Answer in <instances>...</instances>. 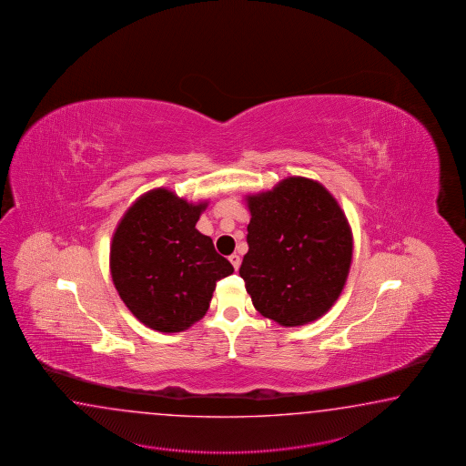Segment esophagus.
<instances>
[{
    "mask_svg": "<svg viewBox=\"0 0 466 466\" xmlns=\"http://www.w3.org/2000/svg\"><path fill=\"white\" fill-rule=\"evenodd\" d=\"M228 260H230V264L234 266V269L238 270V266H240V258H238V254H232V256H228Z\"/></svg>",
    "mask_w": 466,
    "mask_h": 466,
    "instance_id": "34e87169",
    "label": "esophagus"
}]
</instances>
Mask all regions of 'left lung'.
<instances>
[{
    "label": "left lung",
    "instance_id": "left-lung-1",
    "mask_svg": "<svg viewBox=\"0 0 466 466\" xmlns=\"http://www.w3.org/2000/svg\"><path fill=\"white\" fill-rule=\"evenodd\" d=\"M248 254L238 269L254 308L286 328L331 309L352 258L350 222L319 182L288 177L248 196Z\"/></svg>",
    "mask_w": 466,
    "mask_h": 466
}]
</instances>
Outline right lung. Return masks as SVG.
Segmentation results:
<instances>
[{
	"label": "right lung",
	"mask_w": 466,
	"mask_h": 466,
	"mask_svg": "<svg viewBox=\"0 0 466 466\" xmlns=\"http://www.w3.org/2000/svg\"><path fill=\"white\" fill-rule=\"evenodd\" d=\"M208 202L190 204L167 188L135 200L115 228L110 272L125 306L147 328L180 332L208 312L218 280L234 272L197 220Z\"/></svg>",
	"instance_id": "obj_1"
}]
</instances>
